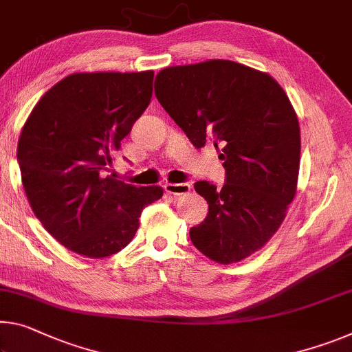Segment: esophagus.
I'll return each instance as SVG.
<instances>
[{
    "mask_svg": "<svg viewBox=\"0 0 352 352\" xmlns=\"http://www.w3.org/2000/svg\"><path fill=\"white\" fill-rule=\"evenodd\" d=\"M164 189L167 194H172V196H183V194L191 192V185L189 183H167Z\"/></svg>",
    "mask_w": 352,
    "mask_h": 352,
    "instance_id": "34e87169",
    "label": "esophagus"
}]
</instances>
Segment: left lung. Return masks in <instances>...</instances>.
I'll list each match as a JSON object with an SVG mask.
<instances>
[{"instance_id": "left-lung-1", "label": "left lung", "mask_w": 352, "mask_h": 352, "mask_svg": "<svg viewBox=\"0 0 352 352\" xmlns=\"http://www.w3.org/2000/svg\"><path fill=\"white\" fill-rule=\"evenodd\" d=\"M155 96L194 146L213 144L224 161L221 189L194 185L210 210L189 230L192 244L221 265L248 258L274 236L296 196L300 130L288 96L266 72L227 59L160 70Z\"/></svg>"}]
</instances>
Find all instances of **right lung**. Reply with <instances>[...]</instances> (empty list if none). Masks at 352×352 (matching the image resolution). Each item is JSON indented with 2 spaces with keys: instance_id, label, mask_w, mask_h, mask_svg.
Returning a JSON list of instances; mask_svg holds the SVG:
<instances>
[{
  "instance_id": "add662e5",
  "label": "right lung",
  "mask_w": 352,
  "mask_h": 352,
  "mask_svg": "<svg viewBox=\"0 0 352 352\" xmlns=\"http://www.w3.org/2000/svg\"><path fill=\"white\" fill-rule=\"evenodd\" d=\"M153 70L78 72L43 94L19 138L28 202L56 241L103 258L126 248L160 186H133L108 166L152 98Z\"/></svg>"
}]
</instances>
